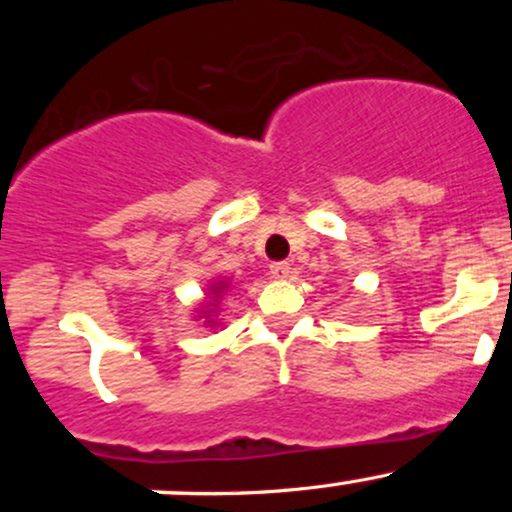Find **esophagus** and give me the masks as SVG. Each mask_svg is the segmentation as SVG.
Returning a JSON list of instances; mask_svg holds the SVG:
<instances>
[{
    "label": "esophagus",
    "instance_id": "obj_1",
    "mask_svg": "<svg viewBox=\"0 0 512 512\" xmlns=\"http://www.w3.org/2000/svg\"><path fill=\"white\" fill-rule=\"evenodd\" d=\"M269 272H272L274 279H289L291 264L289 262H274L272 267H269Z\"/></svg>",
    "mask_w": 512,
    "mask_h": 512
}]
</instances>
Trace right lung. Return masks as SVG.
Wrapping results in <instances>:
<instances>
[{
	"label": "right lung",
	"instance_id": "right-lung-1",
	"mask_svg": "<svg viewBox=\"0 0 512 512\" xmlns=\"http://www.w3.org/2000/svg\"><path fill=\"white\" fill-rule=\"evenodd\" d=\"M228 289H231V281H228V279L211 281L207 293H204V301L197 303L195 320H202V325L209 327V330H216V327H221L223 322L219 317V303H221V298L226 296Z\"/></svg>",
	"mask_w": 512,
	"mask_h": 512
}]
</instances>
